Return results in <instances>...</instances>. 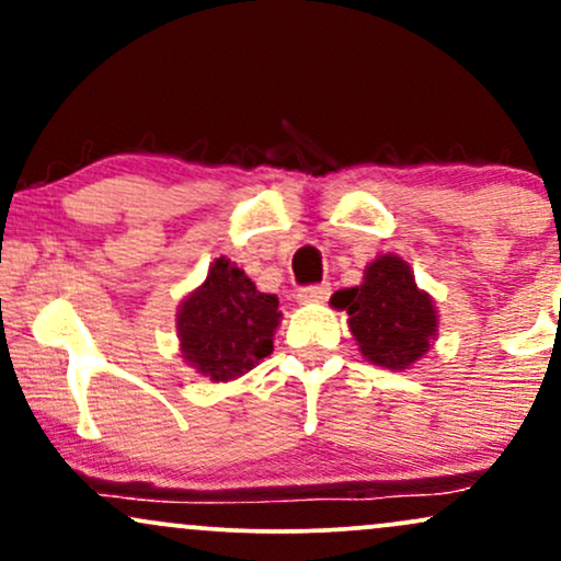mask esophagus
Listing matches in <instances>:
<instances>
[{
    "label": "esophagus",
    "mask_w": 561,
    "mask_h": 561,
    "mask_svg": "<svg viewBox=\"0 0 561 561\" xmlns=\"http://www.w3.org/2000/svg\"><path fill=\"white\" fill-rule=\"evenodd\" d=\"M330 298V285H313V287H302L298 293L300 302H324Z\"/></svg>",
    "instance_id": "34e87169"
}]
</instances>
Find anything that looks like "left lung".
I'll list each match as a JSON object with an SVG mask.
<instances>
[{
	"mask_svg": "<svg viewBox=\"0 0 561 561\" xmlns=\"http://www.w3.org/2000/svg\"><path fill=\"white\" fill-rule=\"evenodd\" d=\"M330 302L347 311L362 356L382 369H409L437 340L435 300L416 287L411 266L396 253L377 255L362 285L337 289Z\"/></svg>",
	"mask_w": 561,
	"mask_h": 561,
	"instance_id": "left-lung-1",
	"label": "left lung"
}]
</instances>
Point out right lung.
Here are the masks:
<instances>
[{
  "instance_id": "1",
  "label": "right lung",
  "mask_w": 561,
  "mask_h": 561,
  "mask_svg": "<svg viewBox=\"0 0 561 561\" xmlns=\"http://www.w3.org/2000/svg\"><path fill=\"white\" fill-rule=\"evenodd\" d=\"M279 321V298L261 293L237 263L221 255L210 263L203 285L179 302V351L199 377L229 382L274 351Z\"/></svg>"
}]
</instances>
